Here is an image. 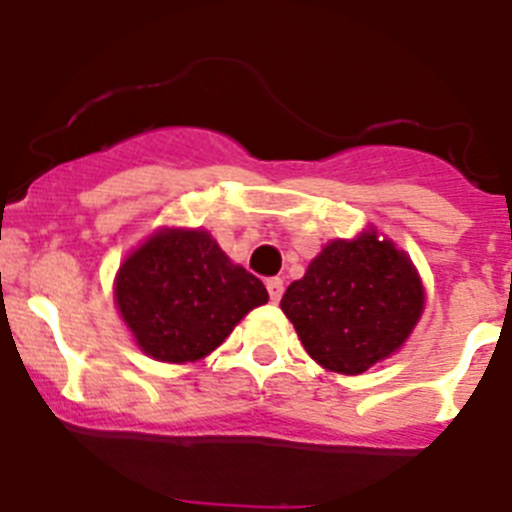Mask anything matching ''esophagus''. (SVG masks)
Returning <instances> with one entry per match:
<instances>
[{
  "label": "esophagus",
  "instance_id": "34e87169",
  "mask_svg": "<svg viewBox=\"0 0 512 512\" xmlns=\"http://www.w3.org/2000/svg\"><path fill=\"white\" fill-rule=\"evenodd\" d=\"M265 285H267V292H270L272 302H280L282 294H285V282H282L280 277H270V280H267Z\"/></svg>",
  "mask_w": 512,
  "mask_h": 512
}]
</instances>
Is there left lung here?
<instances>
[{
    "label": "left lung",
    "instance_id": "left-lung-1",
    "mask_svg": "<svg viewBox=\"0 0 512 512\" xmlns=\"http://www.w3.org/2000/svg\"><path fill=\"white\" fill-rule=\"evenodd\" d=\"M282 312L317 364L361 374L406 342L423 312V287L394 242L364 232L329 242L287 287Z\"/></svg>",
    "mask_w": 512,
    "mask_h": 512
}]
</instances>
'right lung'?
<instances>
[{"mask_svg": "<svg viewBox=\"0 0 512 512\" xmlns=\"http://www.w3.org/2000/svg\"><path fill=\"white\" fill-rule=\"evenodd\" d=\"M116 302L138 347L158 361L203 359L230 337L267 289L203 230H163L116 277Z\"/></svg>", "mask_w": 512, "mask_h": 512, "instance_id": "1", "label": "right lung"}]
</instances>
